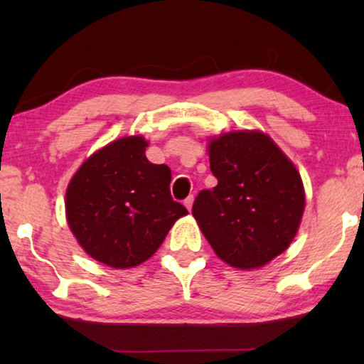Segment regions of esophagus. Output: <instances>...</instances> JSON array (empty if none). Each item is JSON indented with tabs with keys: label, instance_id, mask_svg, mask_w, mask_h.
<instances>
[{
	"label": "esophagus",
	"instance_id": "1",
	"mask_svg": "<svg viewBox=\"0 0 364 364\" xmlns=\"http://www.w3.org/2000/svg\"><path fill=\"white\" fill-rule=\"evenodd\" d=\"M192 203H193V196H188V197L186 198V200H183V205L187 207V210H191Z\"/></svg>",
	"mask_w": 364,
	"mask_h": 364
}]
</instances>
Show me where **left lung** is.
<instances>
[{"instance_id": "obj_1", "label": "left lung", "mask_w": 364, "mask_h": 364, "mask_svg": "<svg viewBox=\"0 0 364 364\" xmlns=\"http://www.w3.org/2000/svg\"><path fill=\"white\" fill-rule=\"evenodd\" d=\"M218 183L200 191L192 215L218 258L252 270L285 252L305 210L300 172L267 134L227 132L208 144Z\"/></svg>"}]
</instances>
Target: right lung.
<instances>
[{
    "instance_id": "add662e5",
    "label": "right lung",
    "mask_w": 364,
    "mask_h": 364,
    "mask_svg": "<svg viewBox=\"0 0 364 364\" xmlns=\"http://www.w3.org/2000/svg\"><path fill=\"white\" fill-rule=\"evenodd\" d=\"M141 136L117 139L79 167L66 191L68 225L94 260L131 268L151 258L187 208L171 196V168L146 157Z\"/></svg>"
}]
</instances>
